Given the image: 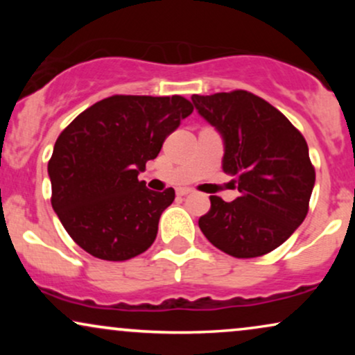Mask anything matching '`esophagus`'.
I'll return each instance as SVG.
<instances>
[{
	"label": "esophagus",
	"instance_id": "obj_1",
	"mask_svg": "<svg viewBox=\"0 0 355 355\" xmlns=\"http://www.w3.org/2000/svg\"><path fill=\"white\" fill-rule=\"evenodd\" d=\"M177 193L180 195V197H185V195L191 193V189H178V190H177Z\"/></svg>",
	"mask_w": 355,
	"mask_h": 355
}]
</instances>
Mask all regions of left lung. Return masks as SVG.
<instances>
[{
    "label": "left lung",
    "mask_w": 355,
    "mask_h": 355,
    "mask_svg": "<svg viewBox=\"0 0 355 355\" xmlns=\"http://www.w3.org/2000/svg\"><path fill=\"white\" fill-rule=\"evenodd\" d=\"M195 108L223 138L222 168L237 177L240 197H210L198 227L211 245L237 259L275 250L309 211L315 170L302 133L254 93L193 95Z\"/></svg>",
    "instance_id": "1"
}]
</instances>
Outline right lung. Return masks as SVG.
<instances>
[{"mask_svg": "<svg viewBox=\"0 0 355 355\" xmlns=\"http://www.w3.org/2000/svg\"><path fill=\"white\" fill-rule=\"evenodd\" d=\"M193 107L183 96L113 95L81 112L48 162L51 205L78 245L101 260H128L155 242L175 190L138 180Z\"/></svg>", "mask_w": 355, "mask_h": 355, "instance_id": "obj_1", "label": "right lung"}]
</instances>
